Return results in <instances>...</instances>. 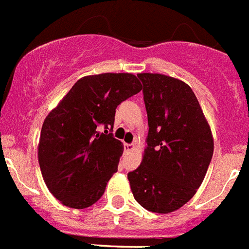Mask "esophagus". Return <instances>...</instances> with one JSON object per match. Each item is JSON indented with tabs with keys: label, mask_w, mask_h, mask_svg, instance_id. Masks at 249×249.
Listing matches in <instances>:
<instances>
[{
	"label": "esophagus",
	"mask_w": 249,
	"mask_h": 249,
	"mask_svg": "<svg viewBox=\"0 0 249 249\" xmlns=\"http://www.w3.org/2000/svg\"><path fill=\"white\" fill-rule=\"evenodd\" d=\"M123 147H124V150H126V152H131V150H133L134 145L129 144V143H124V144H123Z\"/></svg>",
	"instance_id": "esophagus-1"
}]
</instances>
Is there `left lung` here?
<instances>
[{
  "mask_svg": "<svg viewBox=\"0 0 249 249\" xmlns=\"http://www.w3.org/2000/svg\"><path fill=\"white\" fill-rule=\"evenodd\" d=\"M148 116L147 149L128 173L137 202L148 211L173 213L200 188L213 154L209 123L188 84L161 74L137 75Z\"/></svg>",
  "mask_w": 249,
  "mask_h": 249,
  "instance_id": "obj_1",
  "label": "left lung"
}]
</instances>
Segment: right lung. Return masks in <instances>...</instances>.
Listing matches in <instances>:
<instances>
[{
	"instance_id": "add662e5",
	"label": "right lung",
	"mask_w": 249,
	"mask_h": 249,
	"mask_svg": "<svg viewBox=\"0 0 249 249\" xmlns=\"http://www.w3.org/2000/svg\"><path fill=\"white\" fill-rule=\"evenodd\" d=\"M141 90L137 76L127 72L85 76L47 116L38 159L48 189L61 204L86 209L104 195L123 152L109 133L116 108Z\"/></svg>"
}]
</instances>
